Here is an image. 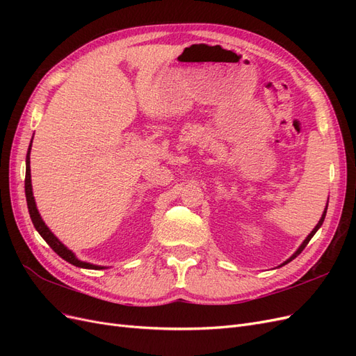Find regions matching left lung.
Listing matches in <instances>:
<instances>
[{
	"label": "left lung",
	"instance_id": "left-lung-1",
	"mask_svg": "<svg viewBox=\"0 0 356 356\" xmlns=\"http://www.w3.org/2000/svg\"><path fill=\"white\" fill-rule=\"evenodd\" d=\"M325 213H327V208H325V211H324V213H322V217H321V220H319V222H318V224H316V227H315V229H314V230H312V233H310V234H309V236H307V238H306V241H305V242H303V243H301V246H300V248H298V250H297V251H296V254H294V255H293V257H291V258H288V260H286V261H285V263H284V264H281V266H285V264H286V263H289V261H293V260H294V258H296V257H297V255H298V254H300V252H301V251H303V250H305V248H306V245H307V243H309V241H310V239H312V238H314V234H315V233H316V232H318V229H319V227H321V225H322V222H324V220H325Z\"/></svg>",
	"mask_w": 356,
	"mask_h": 356
}]
</instances>
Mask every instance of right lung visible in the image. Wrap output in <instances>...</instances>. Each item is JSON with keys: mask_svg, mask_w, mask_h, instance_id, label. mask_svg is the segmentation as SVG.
I'll use <instances>...</instances> for the list:
<instances>
[{"mask_svg": "<svg viewBox=\"0 0 356 356\" xmlns=\"http://www.w3.org/2000/svg\"><path fill=\"white\" fill-rule=\"evenodd\" d=\"M32 143V141H31ZM29 152H31V145L28 148V154H26V175H25V196H26V203H28V211L31 215V220L32 224H34V227L37 229V232L41 234V238L44 239L53 251H55L59 257H62L63 260L77 266V267H83V268H92V270H99V268H104L101 266H95L90 263H84L80 261L77 257L72 254V251H70L68 248L63 245L55 234H53L47 225L44 224V221L41 220L38 209H37V204L34 200V195H32V186H31V168H29Z\"/></svg>", "mask_w": 356, "mask_h": 356, "instance_id": "1", "label": "right lung"}]
</instances>
